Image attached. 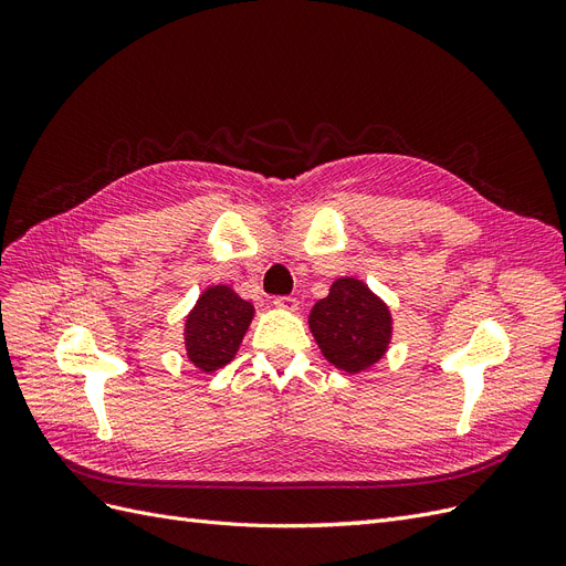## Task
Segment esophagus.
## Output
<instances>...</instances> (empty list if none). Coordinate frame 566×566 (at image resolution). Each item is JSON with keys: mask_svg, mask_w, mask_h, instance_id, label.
Returning <instances> with one entry per match:
<instances>
[{"mask_svg": "<svg viewBox=\"0 0 566 566\" xmlns=\"http://www.w3.org/2000/svg\"><path fill=\"white\" fill-rule=\"evenodd\" d=\"M273 306H279V310H283V312H295L297 310V300L295 297H276L273 300Z\"/></svg>", "mask_w": 566, "mask_h": 566, "instance_id": "1", "label": "esophagus"}]
</instances>
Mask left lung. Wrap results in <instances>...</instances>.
Here are the masks:
<instances>
[{
    "mask_svg": "<svg viewBox=\"0 0 566 566\" xmlns=\"http://www.w3.org/2000/svg\"><path fill=\"white\" fill-rule=\"evenodd\" d=\"M391 312L358 279L342 276L331 293L314 304L310 331L321 354L345 373H361L387 354L391 342Z\"/></svg>",
    "mask_w": 566,
    "mask_h": 566,
    "instance_id": "8db88e82",
    "label": "left lung"
}]
</instances>
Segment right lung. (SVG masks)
Listing matches in <instances>:
<instances>
[{
  "label": "right lung",
  "mask_w": 566,
  "mask_h": 566,
  "mask_svg": "<svg viewBox=\"0 0 566 566\" xmlns=\"http://www.w3.org/2000/svg\"><path fill=\"white\" fill-rule=\"evenodd\" d=\"M252 316V302L243 300L233 287L210 285L198 297L184 323V347L188 361L200 373L224 368L241 347Z\"/></svg>",
  "instance_id": "right-lung-1"
}]
</instances>
